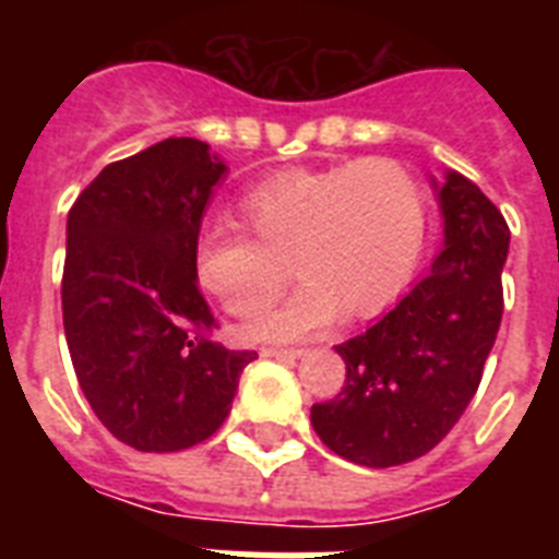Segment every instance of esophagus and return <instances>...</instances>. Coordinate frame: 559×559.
Returning a JSON list of instances; mask_svg holds the SVG:
<instances>
[{
	"mask_svg": "<svg viewBox=\"0 0 559 559\" xmlns=\"http://www.w3.org/2000/svg\"><path fill=\"white\" fill-rule=\"evenodd\" d=\"M261 354L263 357H275V359H296L305 354V348H275V345H272V348H261Z\"/></svg>",
	"mask_w": 559,
	"mask_h": 559,
	"instance_id": "34e87169",
	"label": "esophagus"
}]
</instances>
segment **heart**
Instances as JSON below:
<instances>
[{"label": "heart", "instance_id": "heart-1", "mask_svg": "<svg viewBox=\"0 0 559 559\" xmlns=\"http://www.w3.org/2000/svg\"><path fill=\"white\" fill-rule=\"evenodd\" d=\"M255 235L211 223L193 243V270L237 319L261 316L289 281L305 284L254 333L293 340L340 313L371 316L394 301L417 270L426 237L424 182L394 159H350L287 170L240 197Z\"/></svg>", "mask_w": 559, "mask_h": 559}]
</instances>
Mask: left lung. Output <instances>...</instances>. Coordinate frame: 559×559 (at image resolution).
I'll use <instances>...</instances> for the list:
<instances>
[{
  "label": "left lung",
  "instance_id": "obj_1",
  "mask_svg": "<svg viewBox=\"0 0 559 559\" xmlns=\"http://www.w3.org/2000/svg\"><path fill=\"white\" fill-rule=\"evenodd\" d=\"M443 249L420 284L366 333L336 345L345 385L313 403L328 450L362 467H397L447 438L476 394L502 322L511 228L455 170L438 188Z\"/></svg>",
  "mask_w": 559,
  "mask_h": 559
}]
</instances>
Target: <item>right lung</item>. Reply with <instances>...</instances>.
Instances as JSON below:
<instances>
[{
    "label": "right lung",
    "instance_id": "add662e5",
    "mask_svg": "<svg viewBox=\"0 0 559 559\" xmlns=\"http://www.w3.org/2000/svg\"><path fill=\"white\" fill-rule=\"evenodd\" d=\"M226 165L197 139L112 162L66 223L63 328L98 420L139 452H179L217 432L258 354L214 342L193 243Z\"/></svg>",
    "mask_w": 559,
    "mask_h": 559
}]
</instances>
